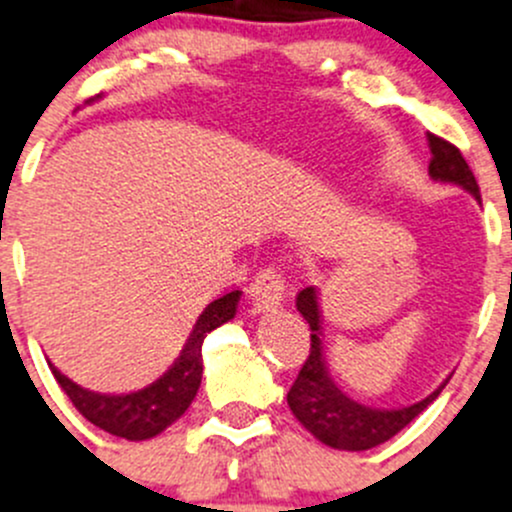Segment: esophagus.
<instances>
[{
  "mask_svg": "<svg viewBox=\"0 0 512 512\" xmlns=\"http://www.w3.org/2000/svg\"><path fill=\"white\" fill-rule=\"evenodd\" d=\"M250 299L257 311H272L284 301V277L274 267H265L257 272L250 284Z\"/></svg>",
  "mask_w": 512,
  "mask_h": 512,
  "instance_id": "esophagus-1",
  "label": "esophagus"
}]
</instances>
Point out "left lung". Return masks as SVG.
I'll return each instance as SVG.
<instances>
[{"mask_svg":"<svg viewBox=\"0 0 512 512\" xmlns=\"http://www.w3.org/2000/svg\"><path fill=\"white\" fill-rule=\"evenodd\" d=\"M427 139L429 149H432L429 176L434 181L461 186L476 201H481L476 176H473L466 159L461 157L459 147L437 137V134H427ZM297 309L311 328V348L292 390L287 392V402L294 417L326 446L343 451H365L383 444L397 432H402L417 414L427 410L449 383V378H446L432 395L410 407H400V410H373V407L360 405L333 383L331 373H328L324 346H321V311L316 287L301 289L297 294Z\"/></svg>","mask_w":512,"mask_h":512,"instance_id":"8db88e82","label":"left lung"}]
</instances>
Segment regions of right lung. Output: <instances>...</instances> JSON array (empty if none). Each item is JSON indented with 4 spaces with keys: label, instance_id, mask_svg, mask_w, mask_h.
Listing matches in <instances>:
<instances>
[{
    "label": "right lung",
    "instance_id": "1",
    "mask_svg": "<svg viewBox=\"0 0 512 512\" xmlns=\"http://www.w3.org/2000/svg\"><path fill=\"white\" fill-rule=\"evenodd\" d=\"M238 301L240 289L211 301L203 309V314L198 316L184 351L174 360V365L159 380H154L152 385L142 387L137 392H127V395L90 392L85 387L75 385L73 380H68L51 363L48 365H51L53 378L58 380L63 392L71 397L75 410L83 414L88 422H93L95 427L129 441L152 439L164 432L169 424H174L193 402L198 387H201L203 375V338L213 328L223 326L225 321L233 319L235 311H238Z\"/></svg>",
    "mask_w": 512,
    "mask_h": 512
}]
</instances>
